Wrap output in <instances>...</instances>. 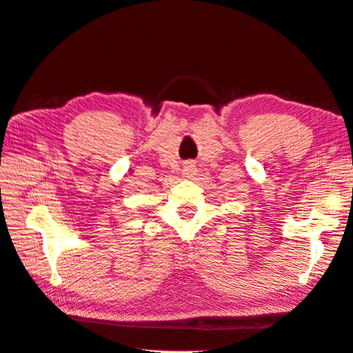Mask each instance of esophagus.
<instances>
[{
	"instance_id": "34e87169",
	"label": "esophagus",
	"mask_w": 353,
	"mask_h": 353,
	"mask_svg": "<svg viewBox=\"0 0 353 353\" xmlns=\"http://www.w3.org/2000/svg\"><path fill=\"white\" fill-rule=\"evenodd\" d=\"M183 171H185V174H187V176H191L194 172V168H193V166H187V168H185Z\"/></svg>"
}]
</instances>
